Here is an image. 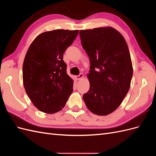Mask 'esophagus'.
I'll return each mask as SVG.
<instances>
[{
	"label": "esophagus",
	"mask_w": 156,
	"mask_h": 156,
	"mask_svg": "<svg viewBox=\"0 0 156 156\" xmlns=\"http://www.w3.org/2000/svg\"><path fill=\"white\" fill-rule=\"evenodd\" d=\"M84 77V75L83 73H80L79 75H77L76 77H75V78H76L77 80H81Z\"/></svg>",
	"instance_id": "esophagus-1"
}]
</instances>
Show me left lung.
Masks as SVG:
<instances>
[{
    "label": "left lung",
    "instance_id": "left-lung-1",
    "mask_svg": "<svg viewBox=\"0 0 156 156\" xmlns=\"http://www.w3.org/2000/svg\"><path fill=\"white\" fill-rule=\"evenodd\" d=\"M90 70V88L83 100L94 114L105 116L119 107L128 92L133 66L128 46L114 28L99 27L79 32Z\"/></svg>",
    "mask_w": 156,
    "mask_h": 156
}]
</instances>
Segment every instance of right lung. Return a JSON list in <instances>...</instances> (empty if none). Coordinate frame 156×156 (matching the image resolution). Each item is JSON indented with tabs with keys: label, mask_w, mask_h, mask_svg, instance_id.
<instances>
[{
	"label": "right lung",
	"mask_w": 156,
	"mask_h": 156,
	"mask_svg": "<svg viewBox=\"0 0 156 156\" xmlns=\"http://www.w3.org/2000/svg\"><path fill=\"white\" fill-rule=\"evenodd\" d=\"M79 30L58 29L41 33L32 42L23 65L26 93L37 109L48 114L64 107L73 92L63 54Z\"/></svg>",
	"instance_id": "right-lung-1"
}]
</instances>
